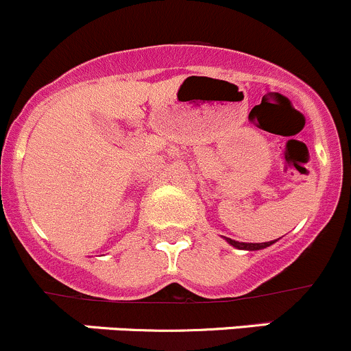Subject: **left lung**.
<instances>
[{"label": "left lung", "instance_id": "8db88e82", "mask_svg": "<svg viewBox=\"0 0 351 351\" xmlns=\"http://www.w3.org/2000/svg\"><path fill=\"white\" fill-rule=\"evenodd\" d=\"M226 241H228L229 244H232L234 247H238V250H250V251L263 250V247L274 244V241H268V243H239V241H234V239H229V238H226Z\"/></svg>", "mask_w": 351, "mask_h": 351}]
</instances>
